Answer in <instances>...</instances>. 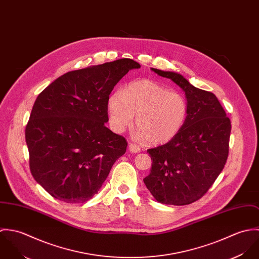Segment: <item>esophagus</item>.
<instances>
[{"mask_svg": "<svg viewBox=\"0 0 259 259\" xmlns=\"http://www.w3.org/2000/svg\"><path fill=\"white\" fill-rule=\"evenodd\" d=\"M130 150H131L132 152H134V153H137V152H140L141 148H140L138 145H136V144H131V145H130Z\"/></svg>", "mask_w": 259, "mask_h": 259, "instance_id": "obj_1", "label": "esophagus"}]
</instances>
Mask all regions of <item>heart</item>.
I'll use <instances>...</instances> for the list:
<instances>
[{
    "instance_id": "obj_1",
    "label": "heart",
    "mask_w": 259,
    "mask_h": 259,
    "mask_svg": "<svg viewBox=\"0 0 259 259\" xmlns=\"http://www.w3.org/2000/svg\"><path fill=\"white\" fill-rule=\"evenodd\" d=\"M108 111L114 132H124L137 114L138 137L147 139L150 145H162L184 127L188 106L183 95L169 92L156 81L140 79L112 94L108 100Z\"/></svg>"
}]
</instances>
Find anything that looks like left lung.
<instances>
[{
  "label": "left lung",
  "instance_id": "obj_1",
  "mask_svg": "<svg viewBox=\"0 0 259 259\" xmlns=\"http://www.w3.org/2000/svg\"><path fill=\"white\" fill-rule=\"evenodd\" d=\"M151 71L185 92L188 112L171 141L148 149L151 171L144 183L156 201L186 205L203 196L222 172L228 156L230 119L212 93L193 87L179 73Z\"/></svg>",
  "mask_w": 259,
  "mask_h": 259
}]
</instances>
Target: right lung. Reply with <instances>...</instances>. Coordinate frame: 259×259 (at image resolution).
I'll use <instances>...</instances> for the list:
<instances>
[{
	"instance_id": "1",
	"label": "right lung",
	"mask_w": 259,
	"mask_h": 259,
	"mask_svg": "<svg viewBox=\"0 0 259 259\" xmlns=\"http://www.w3.org/2000/svg\"><path fill=\"white\" fill-rule=\"evenodd\" d=\"M141 65L119 59L72 71L48 85L26 126L30 169L38 185L67 203L91 199L127 147L109 130L108 100L114 85Z\"/></svg>"
}]
</instances>
